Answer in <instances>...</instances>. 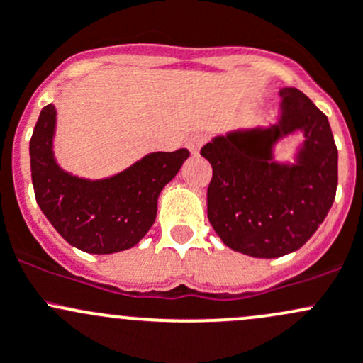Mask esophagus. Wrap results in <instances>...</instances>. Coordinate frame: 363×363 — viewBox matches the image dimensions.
<instances>
[{"label":"esophagus","instance_id":"esophagus-1","mask_svg":"<svg viewBox=\"0 0 363 363\" xmlns=\"http://www.w3.org/2000/svg\"><path fill=\"white\" fill-rule=\"evenodd\" d=\"M204 141H206V136H204V134H192V136L186 140V148H189L192 154H197L199 148L203 147Z\"/></svg>","mask_w":363,"mask_h":363}]
</instances>
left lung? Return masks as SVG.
Returning <instances> with one entry per match:
<instances>
[{
  "instance_id": "1",
  "label": "left lung",
  "mask_w": 363,
  "mask_h": 363,
  "mask_svg": "<svg viewBox=\"0 0 363 363\" xmlns=\"http://www.w3.org/2000/svg\"><path fill=\"white\" fill-rule=\"evenodd\" d=\"M278 122L229 130L201 148L213 178L208 220L234 252L276 259L301 248L327 216L337 190V148L323 111L298 89L279 91ZM305 140L294 163H279L275 145Z\"/></svg>"
}]
</instances>
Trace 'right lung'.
<instances>
[{
    "instance_id": "obj_1",
    "label": "right lung",
    "mask_w": 363,
    "mask_h": 363,
    "mask_svg": "<svg viewBox=\"0 0 363 363\" xmlns=\"http://www.w3.org/2000/svg\"><path fill=\"white\" fill-rule=\"evenodd\" d=\"M57 111L47 104L31 141L35 197L54 229L74 248L108 255L133 248L154 225L160 192L190 152H152L113 177L89 180L62 169L54 155Z\"/></svg>"
}]
</instances>
